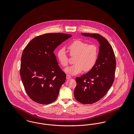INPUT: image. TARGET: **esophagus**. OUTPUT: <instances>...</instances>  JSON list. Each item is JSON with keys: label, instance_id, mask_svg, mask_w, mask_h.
Instances as JSON below:
<instances>
[{"label": "esophagus", "instance_id": "esophagus-1", "mask_svg": "<svg viewBox=\"0 0 134 134\" xmlns=\"http://www.w3.org/2000/svg\"><path fill=\"white\" fill-rule=\"evenodd\" d=\"M72 78V77H71L70 75H68V74H67V75H66V79H70Z\"/></svg>", "mask_w": 134, "mask_h": 134}]
</instances>
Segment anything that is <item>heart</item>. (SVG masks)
<instances>
[{"label":"heart","instance_id":"heart-1","mask_svg":"<svg viewBox=\"0 0 134 134\" xmlns=\"http://www.w3.org/2000/svg\"><path fill=\"white\" fill-rule=\"evenodd\" d=\"M69 55L74 57L75 64L65 71L71 74H76L83 70L89 71L94 67L99 57V48L94 44H88L86 41L75 40L67 46ZM57 59L63 67H67L69 63V58L64 48H60L57 53Z\"/></svg>","mask_w":134,"mask_h":134}]
</instances>
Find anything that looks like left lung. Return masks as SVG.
Returning a JSON list of instances; mask_svg holds the SVG:
<instances>
[{
    "instance_id": "1",
    "label": "left lung",
    "mask_w": 134,
    "mask_h": 134,
    "mask_svg": "<svg viewBox=\"0 0 134 134\" xmlns=\"http://www.w3.org/2000/svg\"><path fill=\"white\" fill-rule=\"evenodd\" d=\"M82 34L97 39L100 44L98 59L94 67L76 78V86L74 92L75 99L82 104H91L102 98L112 85L116 60L113 49L105 37L98 33Z\"/></svg>"
}]
</instances>
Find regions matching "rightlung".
Wrapping results in <instances>:
<instances>
[{"mask_svg": "<svg viewBox=\"0 0 134 134\" xmlns=\"http://www.w3.org/2000/svg\"><path fill=\"white\" fill-rule=\"evenodd\" d=\"M72 35L62 33L40 35L25 47L21 57L20 75L26 92L35 102L46 105L55 101L65 82L54 51Z\"/></svg>", "mask_w": 134, "mask_h": 134, "instance_id": "obj_1", "label": "right lung"}]
</instances>
